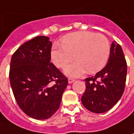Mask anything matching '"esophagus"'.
Segmentation results:
<instances>
[{"mask_svg": "<svg viewBox=\"0 0 134 134\" xmlns=\"http://www.w3.org/2000/svg\"><path fill=\"white\" fill-rule=\"evenodd\" d=\"M68 81H69V83H73V82L75 81V79L69 77V78L68 79Z\"/></svg>", "mask_w": 134, "mask_h": 134, "instance_id": "esophagus-1", "label": "esophagus"}]
</instances>
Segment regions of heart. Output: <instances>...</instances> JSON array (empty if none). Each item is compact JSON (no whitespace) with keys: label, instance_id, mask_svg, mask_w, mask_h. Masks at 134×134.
I'll return each instance as SVG.
<instances>
[{"label":"heart","instance_id":"1","mask_svg":"<svg viewBox=\"0 0 134 134\" xmlns=\"http://www.w3.org/2000/svg\"><path fill=\"white\" fill-rule=\"evenodd\" d=\"M110 54V44L104 35L79 31L66 35L61 40V44H54L51 57L53 63L62 69L75 56L76 61L68 65L64 72L68 76L80 77L86 71L95 73L102 69L108 61Z\"/></svg>","mask_w":134,"mask_h":134}]
</instances>
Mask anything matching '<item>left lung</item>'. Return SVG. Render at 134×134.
Masks as SVG:
<instances>
[{
  "mask_svg": "<svg viewBox=\"0 0 134 134\" xmlns=\"http://www.w3.org/2000/svg\"><path fill=\"white\" fill-rule=\"evenodd\" d=\"M127 63L121 47L113 41L108 63L93 77L86 78L83 105L95 113L107 112L121 98L125 87Z\"/></svg>",
  "mask_w": 134,
  "mask_h": 134,
  "instance_id": "obj_1",
  "label": "left lung"
}]
</instances>
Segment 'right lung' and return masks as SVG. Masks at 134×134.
Returning a JSON list of instances; mask_svg holds the SVG:
<instances>
[{
    "label": "right lung",
    "mask_w": 134,
    "mask_h": 134,
    "mask_svg": "<svg viewBox=\"0 0 134 134\" xmlns=\"http://www.w3.org/2000/svg\"><path fill=\"white\" fill-rule=\"evenodd\" d=\"M52 42L36 36L24 43L13 54L9 81L15 100L25 114L47 119L59 109L68 79L52 63Z\"/></svg>",
    "instance_id": "1"
}]
</instances>
